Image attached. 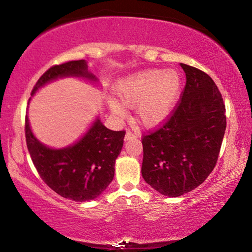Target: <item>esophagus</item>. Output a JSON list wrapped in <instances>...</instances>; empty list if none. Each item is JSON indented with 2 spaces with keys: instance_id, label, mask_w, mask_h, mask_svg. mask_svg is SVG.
I'll use <instances>...</instances> for the list:
<instances>
[{
  "instance_id": "34e87169",
  "label": "esophagus",
  "mask_w": 252,
  "mask_h": 252,
  "mask_svg": "<svg viewBox=\"0 0 252 252\" xmlns=\"http://www.w3.org/2000/svg\"><path fill=\"white\" fill-rule=\"evenodd\" d=\"M136 138V135L134 133H132L131 131H127L125 136V141H129V140H133Z\"/></svg>"
}]
</instances>
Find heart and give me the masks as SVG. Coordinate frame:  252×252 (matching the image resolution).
<instances>
[{"label": "heart", "mask_w": 252, "mask_h": 252, "mask_svg": "<svg viewBox=\"0 0 252 252\" xmlns=\"http://www.w3.org/2000/svg\"><path fill=\"white\" fill-rule=\"evenodd\" d=\"M181 89L182 80L178 71L156 69L138 72L121 80L116 94L124 105L134 108L135 119L140 125L156 127L172 114ZM120 102L111 97L109 109L113 116L121 118L125 117L126 110Z\"/></svg>", "instance_id": "1"}]
</instances>
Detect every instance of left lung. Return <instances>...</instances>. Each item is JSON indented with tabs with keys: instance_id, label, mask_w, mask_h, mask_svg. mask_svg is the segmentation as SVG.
Here are the masks:
<instances>
[{
	"instance_id": "1",
	"label": "left lung",
	"mask_w": 252,
	"mask_h": 252,
	"mask_svg": "<svg viewBox=\"0 0 252 252\" xmlns=\"http://www.w3.org/2000/svg\"><path fill=\"white\" fill-rule=\"evenodd\" d=\"M180 65L187 78L180 103L163 126L142 139V177L168 197H180L206 180L227 126L222 95L213 80L193 66Z\"/></svg>"
}]
</instances>
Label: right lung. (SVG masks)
Instances as JSON below:
<instances>
[{
  "label": "right lung",
  "instance_id": "obj_1",
  "mask_svg": "<svg viewBox=\"0 0 252 252\" xmlns=\"http://www.w3.org/2000/svg\"><path fill=\"white\" fill-rule=\"evenodd\" d=\"M64 78L99 84L96 76L88 70V62L79 60L50 67L37 81L31 95L44 85ZM125 134V131L108 129L96 117L74 143L51 148L34 135L29 117L25 118L29 153L42 180L61 197L79 202L94 200L113 180L114 165L122 150Z\"/></svg>",
  "mask_w": 252,
  "mask_h": 252
}]
</instances>
